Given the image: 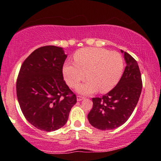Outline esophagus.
Segmentation results:
<instances>
[{
  "instance_id": "34e87169",
  "label": "esophagus",
  "mask_w": 161,
  "mask_h": 161,
  "mask_svg": "<svg viewBox=\"0 0 161 161\" xmlns=\"http://www.w3.org/2000/svg\"><path fill=\"white\" fill-rule=\"evenodd\" d=\"M83 99H84V97H82V96H77V100L79 101V102H80V101H81V100H83Z\"/></svg>"
}]
</instances>
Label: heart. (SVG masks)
Segmentation results:
<instances>
[{
	"mask_svg": "<svg viewBox=\"0 0 161 161\" xmlns=\"http://www.w3.org/2000/svg\"><path fill=\"white\" fill-rule=\"evenodd\" d=\"M75 64L66 63L62 72L66 83L72 88L87 80L78 88L79 93H105L113 89L122 76L124 62L119 53L97 47H86L74 54Z\"/></svg>",
	"mask_w": 161,
	"mask_h": 161,
	"instance_id": "b5f03b06",
	"label": "heart"
}]
</instances>
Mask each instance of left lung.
Segmentation results:
<instances>
[{
	"mask_svg": "<svg viewBox=\"0 0 161 161\" xmlns=\"http://www.w3.org/2000/svg\"><path fill=\"white\" fill-rule=\"evenodd\" d=\"M126 62L119 83L102 97L92 98L93 107L88 114L90 124L97 129L113 130L125 124L139 100L142 81L138 63L130 55L121 50Z\"/></svg>",
	"mask_w": 161,
	"mask_h": 161,
	"instance_id": "obj_1",
	"label": "left lung"
}]
</instances>
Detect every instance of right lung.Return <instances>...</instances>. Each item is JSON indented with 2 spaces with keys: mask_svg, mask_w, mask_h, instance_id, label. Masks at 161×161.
<instances>
[{
  "mask_svg": "<svg viewBox=\"0 0 161 161\" xmlns=\"http://www.w3.org/2000/svg\"><path fill=\"white\" fill-rule=\"evenodd\" d=\"M67 57L62 47L44 46L32 52L19 69L16 85L19 107L28 122L41 130L62 127L77 103L63 78Z\"/></svg>",
  "mask_w": 161,
  "mask_h": 161,
  "instance_id": "obj_1",
  "label": "right lung"
}]
</instances>
